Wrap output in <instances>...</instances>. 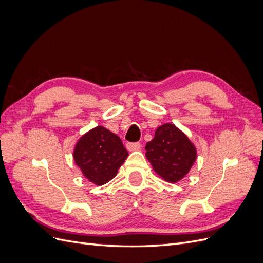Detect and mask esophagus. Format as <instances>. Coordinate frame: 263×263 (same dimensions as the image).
<instances>
[{
  "instance_id": "obj_1",
  "label": "esophagus",
  "mask_w": 263,
  "mask_h": 263,
  "mask_svg": "<svg viewBox=\"0 0 263 263\" xmlns=\"http://www.w3.org/2000/svg\"><path fill=\"white\" fill-rule=\"evenodd\" d=\"M126 148L128 151H136L140 149V144L139 142H128V144L126 145Z\"/></svg>"
}]
</instances>
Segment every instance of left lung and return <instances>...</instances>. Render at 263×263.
<instances>
[{"mask_svg": "<svg viewBox=\"0 0 263 263\" xmlns=\"http://www.w3.org/2000/svg\"><path fill=\"white\" fill-rule=\"evenodd\" d=\"M146 157L159 177L170 183L184 178L196 160V148L176 125L159 126L146 145Z\"/></svg>", "mask_w": 263, "mask_h": 263, "instance_id": "1", "label": "left lung"}]
</instances>
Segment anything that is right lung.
<instances>
[{"mask_svg": "<svg viewBox=\"0 0 263 263\" xmlns=\"http://www.w3.org/2000/svg\"><path fill=\"white\" fill-rule=\"evenodd\" d=\"M128 157L117 135L103 126H97L79 138L73 159L83 176L95 185L112 180Z\"/></svg>", "mask_w": 263, "mask_h": 263, "instance_id": "right-lung-1", "label": "right lung"}]
</instances>
